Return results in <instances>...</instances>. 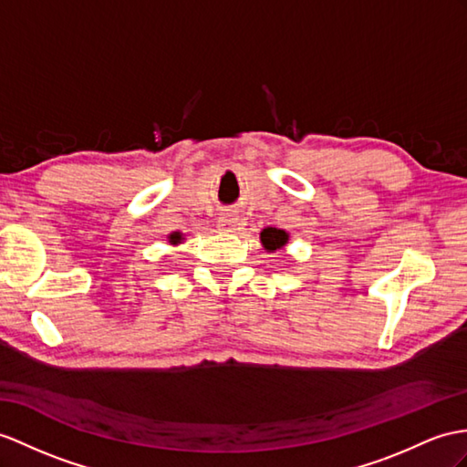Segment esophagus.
Instances as JSON below:
<instances>
[{"instance_id": "esophagus-1", "label": "esophagus", "mask_w": 467, "mask_h": 467, "mask_svg": "<svg viewBox=\"0 0 467 467\" xmlns=\"http://www.w3.org/2000/svg\"><path fill=\"white\" fill-rule=\"evenodd\" d=\"M237 225H240V218H237V215H232V213H225L218 220V230L223 232V234L235 232Z\"/></svg>"}]
</instances>
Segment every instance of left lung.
<instances>
[{
  "label": "left lung",
  "mask_w": 467,
  "mask_h": 467,
  "mask_svg": "<svg viewBox=\"0 0 467 467\" xmlns=\"http://www.w3.org/2000/svg\"><path fill=\"white\" fill-rule=\"evenodd\" d=\"M289 242V234L285 230H277V227H265L261 232V244L267 249V252H277L283 245Z\"/></svg>",
  "instance_id": "obj_1"
}]
</instances>
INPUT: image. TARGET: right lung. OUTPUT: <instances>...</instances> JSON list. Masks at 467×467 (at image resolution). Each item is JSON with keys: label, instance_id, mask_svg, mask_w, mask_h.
I'll return each instance as SVG.
<instances>
[{"label": "right lung", "instance_id": "1", "mask_svg": "<svg viewBox=\"0 0 467 467\" xmlns=\"http://www.w3.org/2000/svg\"><path fill=\"white\" fill-rule=\"evenodd\" d=\"M182 240H184V237H182V234H180V232H174V234H170V235H168V242L172 244V245L182 244Z\"/></svg>", "mask_w": 467, "mask_h": 467}]
</instances>
